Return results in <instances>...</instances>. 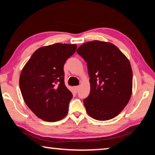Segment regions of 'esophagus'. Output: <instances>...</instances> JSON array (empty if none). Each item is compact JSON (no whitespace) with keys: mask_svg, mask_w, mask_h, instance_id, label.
<instances>
[{"mask_svg":"<svg viewBox=\"0 0 155 155\" xmlns=\"http://www.w3.org/2000/svg\"><path fill=\"white\" fill-rule=\"evenodd\" d=\"M78 89H79V86H75V87H74V90L76 93H77L78 91Z\"/></svg>","mask_w":155,"mask_h":155,"instance_id":"esophagus-1","label":"esophagus"}]
</instances>
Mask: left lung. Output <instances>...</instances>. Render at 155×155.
Here are the masks:
<instances>
[{
	"instance_id": "left-lung-1",
	"label": "left lung",
	"mask_w": 155,
	"mask_h": 155,
	"mask_svg": "<svg viewBox=\"0 0 155 155\" xmlns=\"http://www.w3.org/2000/svg\"><path fill=\"white\" fill-rule=\"evenodd\" d=\"M87 63L90 93L83 100L88 115L104 121L117 116L130 98L133 72L130 64L117 47L98 40L77 49Z\"/></svg>"
}]
</instances>
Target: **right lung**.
<instances>
[{
  "instance_id": "1",
  "label": "right lung",
  "mask_w": 155,
  "mask_h": 155,
  "mask_svg": "<svg viewBox=\"0 0 155 155\" xmlns=\"http://www.w3.org/2000/svg\"><path fill=\"white\" fill-rule=\"evenodd\" d=\"M76 44L57 43L41 47L21 72L20 88L28 108L39 118L57 122L66 116L72 94L64 83V66Z\"/></svg>"
}]
</instances>
